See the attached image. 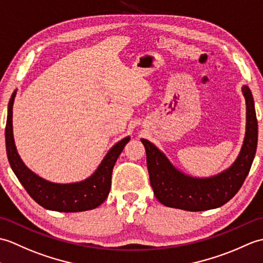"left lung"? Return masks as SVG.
Returning a JSON list of instances; mask_svg holds the SVG:
<instances>
[{
    "label": "left lung",
    "mask_w": 263,
    "mask_h": 263,
    "mask_svg": "<svg viewBox=\"0 0 263 263\" xmlns=\"http://www.w3.org/2000/svg\"><path fill=\"white\" fill-rule=\"evenodd\" d=\"M247 103V132L236 161L217 176L194 178L180 172L155 145L141 139L154 195L161 203L189 212H202L225 205L240 190L248 177L258 145V120L249 86L242 87Z\"/></svg>",
    "instance_id": "obj_1"
}]
</instances>
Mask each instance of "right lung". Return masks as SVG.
<instances>
[{
    "mask_svg": "<svg viewBox=\"0 0 263 263\" xmlns=\"http://www.w3.org/2000/svg\"><path fill=\"white\" fill-rule=\"evenodd\" d=\"M15 95L16 91L12 93L8 107L5 145L10 165L29 196L42 207L56 212H84L100 206L107 199L111 188L115 163L130 137L127 136L112 146L90 178L68 184L49 182L29 170L16 152L12 129V108Z\"/></svg>",
    "mask_w": 263,
    "mask_h": 263,
    "instance_id": "right-lung-1",
    "label": "right lung"
}]
</instances>
